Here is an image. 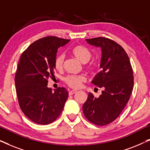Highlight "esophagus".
Instances as JSON below:
<instances>
[{"mask_svg":"<svg viewBox=\"0 0 150 150\" xmlns=\"http://www.w3.org/2000/svg\"><path fill=\"white\" fill-rule=\"evenodd\" d=\"M76 90H71V91H70L69 92V95L71 96V95H73V94H74L75 93H76Z\"/></svg>","mask_w":150,"mask_h":150,"instance_id":"34e87169","label":"esophagus"}]
</instances>
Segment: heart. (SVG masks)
<instances>
[{
    "label": "heart",
    "mask_w": 150,
    "mask_h": 150,
    "mask_svg": "<svg viewBox=\"0 0 150 150\" xmlns=\"http://www.w3.org/2000/svg\"><path fill=\"white\" fill-rule=\"evenodd\" d=\"M71 54L75 57L81 63H85V68L90 72H94L98 67V64L96 61L88 62L92 57V53L89 49L82 45H76L74 46L70 50ZM65 56L62 53L58 54L54 57L53 61V67L57 71H60L63 68ZM86 78L84 75L69 74L64 78L65 84L72 89H78L81 87L82 83L85 82Z\"/></svg>",
    "instance_id": "1"
}]
</instances>
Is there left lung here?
I'll return each instance as SVG.
<instances>
[{
    "mask_svg": "<svg viewBox=\"0 0 150 150\" xmlns=\"http://www.w3.org/2000/svg\"><path fill=\"white\" fill-rule=\"evenodd\" d=\"M86 40L102 48V70L92 83L104 90L99 98L89 93L83 113L92 124L106 126L118 117L130 100L134 86L132 67L126 51L115 41L104 37Z\"/></svg>",
    "mask_w": 150,
    "mask_h": 150,
    "instance_id": "obj_1",
    "label": "left lung"
}]
</instances>
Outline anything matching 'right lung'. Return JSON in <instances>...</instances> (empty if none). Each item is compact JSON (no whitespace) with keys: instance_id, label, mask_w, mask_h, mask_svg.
Returning a JSON list of instances; mask_svg holds the SVG:
<instances>
[{"instance_id":"obj_1","label":"right lung","mask_w":150,"mask_h":150,"mask_svg":"<svg viewBox=\"0 0 150 150\" xmlns=\"http://www.w3.org/2000/svg\"><path fill=\"white\" fill-rule=\"evenodd\" d=\"M69 41L45 37L32 43L20 56L15 76L18 103L24 114L38 124L56 120L68 98L66 89L58 87L52 92L48 82L54 78L53 61L58 48Z\"/></svg>"}]
</instances>
